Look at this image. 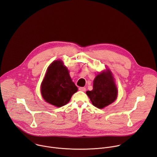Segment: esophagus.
I'll return each instance as SVG.
<instances>
[{
  "mask_svg": "<svg viewBox=\"0 0 157 157\" xmlns=\"http://www.w3.org/2000/svg\"><path fill=\"white\" fill-rule=\"evenodd\" d=\"M79 90L81 91H85L86 88L84 87H79Z\"/></svg>",
  "mask_w": 157,
  "mask_h": 157,
  "instance_id": "obj_1",
  "label": "esophagus"
}]
</instances>
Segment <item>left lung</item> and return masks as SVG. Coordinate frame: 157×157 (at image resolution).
<instances>
[{"mask_svg": "<svg viewBox=\"0 0 157 157\" xmlns=\"http://www.w3.org/2000/svg\"><path fill=\"white\" fill-rule=\"evenodd\" d=\"M117 93L114 77L109 70L98 75L94 80L93 90L86 91L92 104L99 109L113 103L117 99Z\"/></svg>", "mask_w": 157, "mask_h": 157, "instance_id": "8db88e82", "label": "left lung"}]
</instances>
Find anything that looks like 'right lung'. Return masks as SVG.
<instances>
[{"mask_svg": "<svg viewBox=\"0 0 157 157\" xmlns=\"http://www.w3.org/2000/svg\"><path fill=\"white\" fill-rule=\"evenodd\" d=\"M78 87L61 60L53 61L47 69L41 84V93L46 102L56 107L68 103Z\"/></svg>", "mask_w": 157, "mask_h": 157, "instance_id": "right-lung-1", "label": "right lung"}]
</instances>
